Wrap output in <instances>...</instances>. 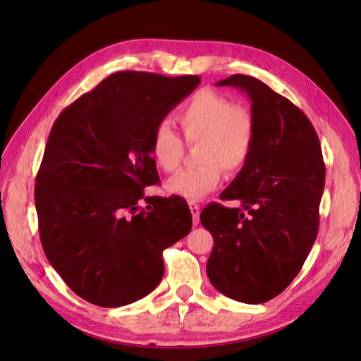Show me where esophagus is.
<instances>
[{
	"label": "esophagus",
	"instance_id": "esophagus-1",
	"mask_svg": "<svg viewBox=\"0 0 361 361\" xmlns=\"http://www.w3.org/2000/svg\"><path fill=\"white\" fill-rule=\"evenodd\" d=\"M188 204H190V209L192 214V223H194V226H197L199 220H200V206L194 202H190Z\"/></svg>",
	"mask_w": 361,
	"mask_h": 361
}]
</instances>
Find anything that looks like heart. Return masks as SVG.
I'll use <instances>...</instances> for the list:
<instances>
[{"mask_svg": "<svg viewBox=\"0 0 361 361\" xmlns=\"http://www.w3.org/2000/svg\"><path fill=\"white\" fill-rule=\"evenodd\" d=\"M174 122L188 145H197L195 161L200 166L171 176L166 188L190 202L216 190L221 170L235 174L247 164L256 137L255 117L248 108L235 105L223 94L200 90L174 113ZM150 155L162 171L176 170L183 143L167 123H159L150 140Z\"/></svg>", "mask_w": 361, "mask_h": 361, "instance_id": "obj_1", "label": "heart"}]
</instances>
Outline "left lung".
I'll use <instances>...</instances> for the list:
<instances>
[{
	"instance_id": "8db88e82",
	"label": "left lung",
	"mask_w": 361,
	"mask_h": 361,
	"mask_svg": "<svg viewBox=\"0 0 361 361\" xmlns=\"http://www.w3.org/2000/svg\"><path fill=\"white\" fill-rule=\"evenodd\" d=\"M247 92L256 137L251 155L221 200L200 221L214 238L206 272L226 297L260 304L297 277L318 236L325 164L318 134L298 106L255 76L236 73L216 82Z\"/></svg>"
}]
</instances>
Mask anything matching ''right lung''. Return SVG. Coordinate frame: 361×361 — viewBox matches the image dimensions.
<instances>
[{"mask_svg":"<svg viewBox=\"0 0 361 361\" xmlns=\"http://www.w3.org/2000/svg\"><path fill=\"white\" fill-rule=\"evenodd\" d=\"M199 82L197 75L122 71L54 122L36 176L39 235L49 264L82 300L120 307L146 297L164 276L162 251L190 233L187 202L145 197V187L159 183L155 128Z\"/></svg>","mask_w":361,"mask_h":361,"instance_id":"right-lung-1","label":"right lung"}]
</instances>
